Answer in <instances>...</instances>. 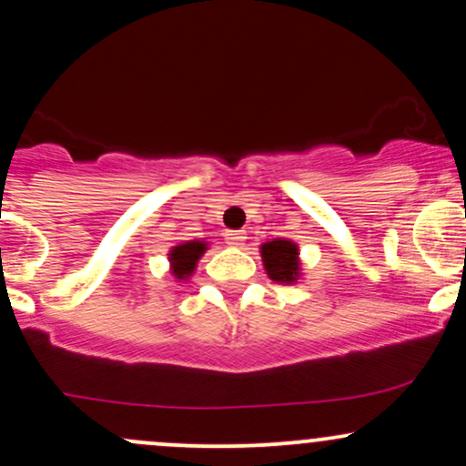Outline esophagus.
Returning a JSON list of instances; mask_svg holds the SVG:
<instances>
[{"label": "esophagus", "instance_id": "esophagus-1", "mask_svg": "<svg viewBox=\"0 0 466 466\" xmlns=\"http://www.w3.org/2000/svg\"><path fill=\"white\" fill-rule=\"evenodd\" d=\"M245 232H240V229H229V232H226V243L228 245H234V248H240V245L245 243Z\"/></svg>", "mask_w": 466, "mask_h": 466}]
</instances>
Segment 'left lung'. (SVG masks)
Returning <instances> with one entry per match:
<instances>
[{
  "mask_svg": "<svg viewBox=\"0 0 466 466\" xmlns=\"http://www.w3.org/2000/svg\"><path fill=\"white\" fill-rule=\"evenodd\" d=\"M298 245L287 238H274L260 245V256L267 276L280 285H293L300 278V258Z\"/></svg>",
  "mask_w": 466,
  "mask_h": 466,
  "instance_id": "8db88e82",
  "label": "left lung"
}]
</instances>
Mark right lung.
I'll return each instance as SVG.
<instances>
[{"mask_svg":"<svg viewBox=\"0 0 466 466\" xmlns=\"http://www.w3.org/2000/svg\"><path fill=\"white\" fill-rule=\"evenodd\" d=\"M206 249L208 243H203V240H186V243L175 245L168 254L173 276L177 278V280H188Z\"/></svg>","mask_w":466,"mask_h":466,"instance_id":"add662e5","label":"right lung"}]
</instances>
